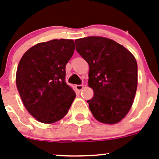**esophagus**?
<instances>
[{"label":"esophagus","instance_id":"1","mask_svg":"<svg viewBox=\"0 0 159 159\" xmlns=\"http://www.w3.org/2000/svg\"><path fill=\"white\" fill-rule=\"evenodd\" d=\"M83 87H84V85H75V89H76L78 91H81V90L83 89Z\"/></svg>","mask_w":159,"mask_h":159}]
</instances>
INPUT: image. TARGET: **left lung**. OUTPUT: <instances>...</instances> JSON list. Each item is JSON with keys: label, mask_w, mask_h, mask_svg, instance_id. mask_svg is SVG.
<instances>
[{"label": "left lung", "mask_w": 159, "mask_h": 159, "mask_svg": "<svg viewBox=\"0 0 159 159\" xmlns=\"http://www.w3.org/2000/svg\"><path fill=\"white\" fill-rule=\"evenodd\" d=\"M76 51L89 66V86L93 90L87 101L96 120L114 124L128 114L138 84L135 57L112 39L90 36L75 40Z\"/></svg>", "instance_id": "obj_1"}]
</instances>
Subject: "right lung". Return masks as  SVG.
Masks as SVG:
<instances>
[{
  "label": "right lung",
  "mask_w": 159,
  "mask_h": 159,
  "mask_svg": "<svg viewBox=\"0 0 159 159\" xmlns=\"http://www.w3.org/2000/svg\"><path fill=\"white\" fill-rule=\"evenodd\" d=\"M74 49L73 39H53L33 46L20 61L17 89L26 109L39 122L60 120L76 97L65 81L66 65Z\"/></svg>",
  "instance_id": "1"
}]
</instances>
